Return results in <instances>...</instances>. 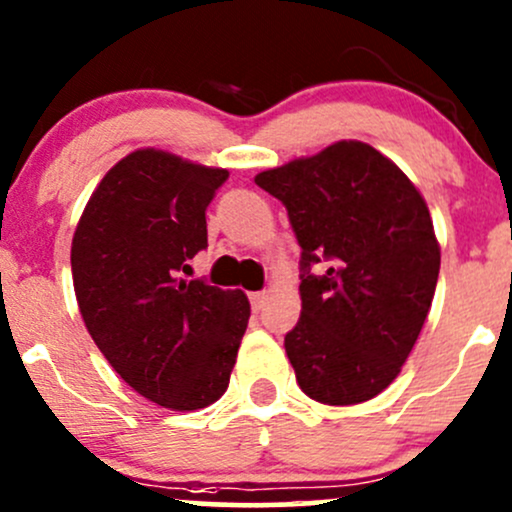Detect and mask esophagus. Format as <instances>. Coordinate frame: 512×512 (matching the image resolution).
Returning <instances> with one entry per match:
<instances>
[{"instance_id":"obj_1","label":"esophagus","mask_w":512,"mask_h":512,"mask_svg":"<svg viewBox=\"0 0 512 512\" xmlns=\"http://www.w3.org/2000/svg\"><path fill=\"white\" fill-rule=\"evenodd\" d=\"M268 300V292H251L249 295V302H251V309L258 314L263 309V304Z\"/></svg>"}]
</instances>
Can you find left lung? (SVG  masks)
<instances>
[{"instance_id":"obj_1","label":"left lung","mask_w":512,"mask_h":512,"mask_svg":"<svg viewBox=\"0 0 512 512\" xmlns=\"http://www.w3.org/2000/svg\"><path fill=\"white\" fill-rule=\"evenodd\" d=\"M256 186L285 205L302 246V314L285 336L297 384L321 404L372 399L401 372L438 285L426 200L358 140L261 171Z\"/></svg>"}]
</instances>
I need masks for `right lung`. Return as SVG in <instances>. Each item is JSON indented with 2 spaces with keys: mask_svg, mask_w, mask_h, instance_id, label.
<instances>
[{
  "mask_svg": "<svg viewBox=\"0 0 512 512\" xmlns=\"http://www.w3.org/2000/svg\"><path fill=\"white\" fill-rule=\"evenodd\" d=\"M227 179V169L137 149L103 176L72 239L91 338L137 394L171 411L227 392L249 324L244 292L181 278L208 246L205 210Z\"/></svg>",
  "mask_w": 512,
  "mask_h": 512,
  "instance_id": "add662e5",
  "label": "right lung"
}]
</instances>
